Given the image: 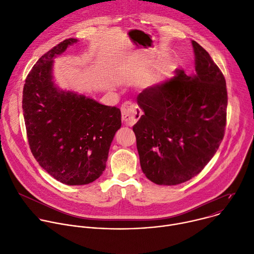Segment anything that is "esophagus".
Returning <instances> with one entry per match:
<instances>
[{
  "label": "esophagus",
  "instance_id": "1",
  "mask_svg": "<svg viewBox=\"0 0 254 254\" xmlns=\"http://www.w3.org/2000/svg\"><path fill=\"white\" fill-rule=\"evenodd\" d=\"M121 114L123 121L129 125H133L141 117L142 111L132 102H125L121 107Z\"/></svg>",
  "mask_w": 254,
  "mask_h": 254
}]
</instances>
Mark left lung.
<instances>
[{"label":"left lung","mask_w":254,"mask_h":254,"mask_svg":"<svg viewBox=\"0 0 254 254\" xmlns=\"http://www.w3.org/2000/svg\"><path fill=\"white\" fill-rule=\"evenodd\" d=\"M194 69L143 90L144 114L133 126L141 170L156 185L175 186L202 172L218 150L226 126V80L195 41Z\"/></svg>","instance_id":"8db88e82"}]
</instances>
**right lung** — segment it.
I'll list each match as a JSON object with an SVG mask.
<instances>
[{"mask_svg":"<svg viewBox=\"0 0 254 254\" xmlns=\"http://www.w3.org/2000/svg\"><path fill=\"white\" fill-rule=\"evenodd\" d=\"M77 41L65 39L41 56L26 78L22 101L33 156L48 175L68 186L88 185L102 176L121 128L120 109L54 82L53 60Z\"/></svg>","mask_w":254,"mask_h":254,"instance_id":"obj_1","label":"right lung"}]
</instances>
